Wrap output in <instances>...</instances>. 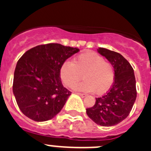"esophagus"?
Returning <instances> with one entry per match:
<instances>
[{
    "label": "esophagus",
    "mask_w": 151,
    "mask_h": 151,
    "mask_svg": "<svg viewBox=\"0 0 151 151\" xmlns=\"http://www.w3.org/2000/svg\"><path fill=\"white\" fill-rule=\"evenodd\" d=\"M76 94H78V95H79L80 97H85L86 96H87L85 94H81V93H76Z\"/></svg>",
    "instance_id": "esophagus-1"
}]
</instances>
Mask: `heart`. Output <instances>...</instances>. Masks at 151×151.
<instances>
[{"label": "heart", "instance_id": "1", "mask_svg": "<svg viewBox=\"0 0 151 151\" xmlns=\"http://www.w3.org/2000/svg\"><path fill=\"white\" fill-rule=\"evenodd\" d=\"M81 91L101 94L110 89L114 82L115 73L112 64L94 52H84L73 60L65 61L60 69V76L64 85Z\"/></svg>", "mask_w": 151, "mask_h": 151}]
</instances>
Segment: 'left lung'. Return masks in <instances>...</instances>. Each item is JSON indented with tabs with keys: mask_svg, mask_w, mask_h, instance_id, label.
Instances as JSON below:
<instances>
[{
	"mask_svg": "<svg viewBox=\"0 0 151 151\" xmlns=\"http://www.w3.org/2000/svg\"><path fill=\"white\" fill-rule=\"evenodd\" d=\"M97 51L112 64L115 78L109 91L96 98L94 105L86 109L91 119L102 126H113L129 115L137 97L133 68L120 54L99 47Z\"/></svg>",
	"mask_w": 151,
	"mask_h": 151,
	"instance_id": "obj_1",
	"label": "left lung"
}]
</instances>
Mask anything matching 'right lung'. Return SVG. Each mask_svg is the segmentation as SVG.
Returning <instances> with one entry per match:
<instances>
[{
	"label": "right lung",
	"mask_w": 151,
	"mask_h": 151,
	"mask_svg": "<svg viewBox=\"0 0 151 151\" xmlns=\"http://www.w3.org/2000/svg\"><path fill=\"white\" fill-rule=\"evenodd\" d=\"M78 51L77 47L50 43L32 47L20 57L14 72L13 91L24 115L44 122L60 112L71 92L63 87L60 69Z\"/></svg>",
	"instance_id": "right-lung-1"
}]
</instances>
